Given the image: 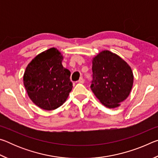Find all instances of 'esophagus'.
Segmentation results:
<instances>
[{
  "label": "esophagus",
  "instance_id": "34e87169",
  "mask_svg": "<svg viewBox=\"0 0 158 158\" xmlns=\"http://www.w3.org/2000/svg\"><path fill=\"white\" fill-rule=\"evenodd\" d=\"M78 82L80 83V84H84V79H83V77H80V79H79Z\"/></svg>",
  "mask_w": 158,
  "mask_h": 158
}]
</instances>
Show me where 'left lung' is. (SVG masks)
Instances as JSON below:
<instances>
[{
	"label": "left lung",
	"instance_id": "8db88e82",
	"mask_svg": "<svg viewBox=\"0 0 158 158\" xmlns=\"http://www.w3.org/2000/svg\"><path fill=\"white\" fill-rule=\"evenodd\" d=\"M91 88L100 102L114 109L126 100L134 81L130 66L119 56L110 51H102L92 60Z\"/></svg>",
	"mask_w": 158,
	"mask_h": 158
}]
</instances>
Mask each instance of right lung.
<instances>
[{
  "mask_svg": "<svg viewBox=\"0 0 158 158\" xmlns=\"http://www.w3.org/2000/svg\"><path fill=\"white\" fill-rule=\"evenodd\" d=\"M63 59L56 48H50L36 56L23 74V85L28 97L44 110L59 107L73 89L70 72L63 68Z\"/></svg>",
  "mask_w": 158,
  "mask_h": 158,
  "instance_id": "add662e5",
  "label": "right lung"
}]
</instances>
